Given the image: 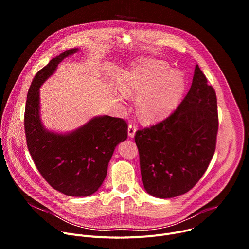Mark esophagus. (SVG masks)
Segmentation results:
<instances>
[{
	"label": "esophagus",
	"instance_id": "1",
	"mask_svg": "<svg viewBox=\"0 0 249 249\" xmlns=\"http://www.w3.org/2000/svg\"><path fill=\"white\" fill-rule=\"evenodd\" d=\"M136 131H137L136 126L134 124H129V126H128V136L130 138H134L135 137Z\"/></svg>",
	"mask_w": 249,
	"mask_h": 249
}]
</instances>
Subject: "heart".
Here are the masks:
<instances>
[{
    "instance_id": "b5f03b06",
    "label": "heart",
    "mask_w": 249,
    "mask_h": 249,
    "mask_svg": "<svg viewBox=\"0 0 249 249\" xmlns=\"http://www.w3.org/2000/svg\"><path fill=\"white\" fill-rule=\"evenodd\" d=\"M118 89L136 97V111L148 123L167 117L181 100L185 89L184 77L170 71L164 61L143 58L123 69L117 80Z\"/></svg>"
}]
</instances>
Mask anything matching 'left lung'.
Here are the masks:
<instances>
[{"label": "left lung", "mask_w": 249, "mask_h": 249, "mask_svg": "<svg viewBox=\"0 0 249 249\" xmlns=\"http://www.w3.org/2000/svg\"><path fill=\"white\" fill-rule=\"evenodd\" d=\"M218 126L215 89L196 65L191 88L177 109L136 132L145 190L166 199L192 189L214 156Z\"/></svg>", "instance_id": "obj_1"}]
</instances>
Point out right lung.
Listing matches in <instances>:
<instances>
[{
  "mask_svg": "<svg viewBox=\"0 0 249 249\" xmlns=\"http://www.w3.org/2000/svg\"><path fill=\"white\" fill-rule=\"evenodd\" d=\"M78 51H64L35 75L26 97L24 130L28 151L44 179L65 195L87 197L104 181L116 146L127 139L128 127L125 120L108 115L95 116L67 133L44 127L39 89L65 58Z\"/></svg>",
  "mask_w": 249,
  "mask_h": 249,
  "instance_id": "right-lung-1",
  "label": "right lung"
}]
</instances>
